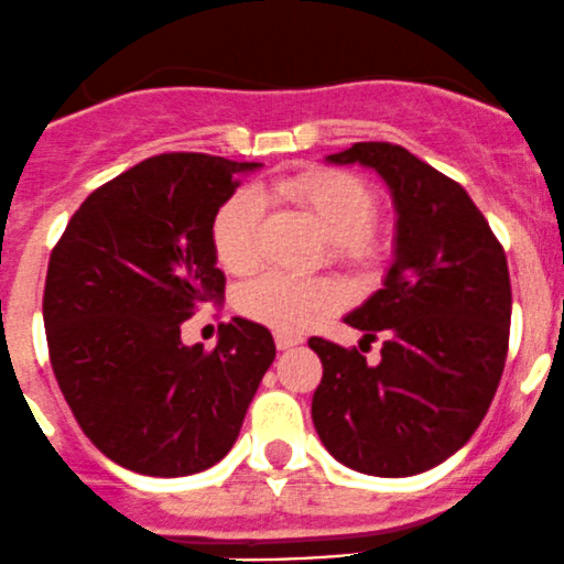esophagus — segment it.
<instances>
[{"label": "esophagus", "mask_w": 564, "mask_h": 564, "mask_svg": "<svg viewBox=\"0 0 564 564\" xmlns=\"http://www.w3.org/2000/svg\"><path fill=\"white\" fill-rule=\"evenodd\" d=\"M303 344V338L294 333H275V346L278 349H292V346Z\"/></svg>", "instance_id": "esophagus-1"}]
</instances>
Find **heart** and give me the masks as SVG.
I'll return each mask as SVG.
<instances>
[{"label": "heart", "mask_w": 564, "mask_h": 564, "mask_svg": "<svg viewBox=\"0 0 564 564\" xmlns=\"http://www.w3.org/2000/svg\"><path fill=\"white\" fill-rule=\"evenodd\" d=\"M272 193L294 207L305 209L318 229L333 240L338 259L349 264H373L382 253L371 231L377 218V193L368 182L349 172L311 169L272 182ZM264 202L253 187H242L224 202L213 220V246L220 267L248 272L259 261V235ZM338 289L324 278L261 272L237 294V308L253 322L272 329H303L314 318L335 308Z\"/></svg>", "instance_id": "b5f03b06"}]
</instances>
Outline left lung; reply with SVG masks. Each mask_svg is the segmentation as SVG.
<instances>
[{
	"label": "left lung",
	"instance_id": "8db88e82",
	"mask_svg": "<svg viewBox=\"0 0 564 564\" xmlns=\"http://www.w3.org/2000/svg\"><path fill=\"white\" fill-rule=\"evenodd\" d=\"M373 169L395 207V248L382 289L344 318L382 360L324 338L311 417L329 456L377 477H409L469 442L502 379L510 272L491 226L451 176L388 141L327 155Z\"/></svg>",
	"mask_w": 564,
	"mask_h": 564
}]
</instances>
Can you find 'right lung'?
<instances>
[{"instance_id": "1", "label": "right lung", "mask_w": 564, "mask_h": 564, "mask_svg": "<svg viewBox=\"0 0 564 564\" xmlns=\"http://www.w3.org/2000/svg\"><path fill=\"white\" fill-rule=\"evenodd\" d=\"M261 163L202 152L141 161L89 193L51 250L43 322L54 377L95 447L150 477L218 464L275 360L270 329L235 316L218 346L182 322L224 297L213 220Z\"/></svg>"}]
</instances>
